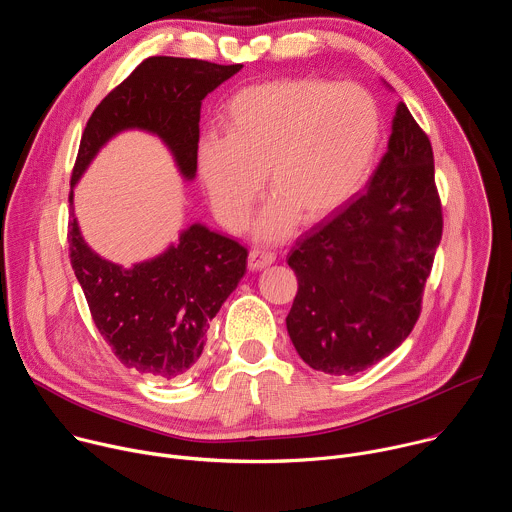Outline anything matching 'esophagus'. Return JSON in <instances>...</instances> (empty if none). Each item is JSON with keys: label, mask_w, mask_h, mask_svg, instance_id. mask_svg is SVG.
Segmentation results:
<instances>
[{"label": "esophagus", "mask_w": 512, "mask_h": 512, "mask_svg": "<svg viewBox=\"0 0 512 512\" xmlns=\"http://www.w3.org/2000/svg\"><path fill=\"white\" fill-rule=\"evenodd\" d=\"M275 261V253L273 251H265V249H251L249 253V267L251 269H265L267 265H271Z\"/></svg>", "instance_id": "esophagus-1"}]
</instances>
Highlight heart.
I'll return each instance as SVG.
<instances>
[{"instance_id": "heart-1", "label": "heart", "mask_w": 512, "mask_h": 512, "mask_svg": "<svg viewBox=\"0 0 512 512\" xmlns=\"http://www.w3.org/2000/svg\"><path fill=\"white\" fill-rule=\"evenodd\" d=\"M381 137L375 99L358 85L312 77L251 85L227 105V135H206L198 166L218 218L241 227L263 174L273 200L259 235L281 237L302 214L316 223L367 180Z\"/></svg>"}]
</instances>
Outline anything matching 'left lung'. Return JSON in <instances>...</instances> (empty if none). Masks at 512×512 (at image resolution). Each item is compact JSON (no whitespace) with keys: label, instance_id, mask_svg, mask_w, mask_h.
I'll use <instances>...</instances> for the list:
<instances>
[{"label":"left lung","instance_id":"8db88e82","mask_svg":"<svg viewBox=\"0 0 512 512\" xmlns=\"http://www.w3.org/2000/svg\"><path fill=\"white\" fill-rule=\"evenodd\" d=\"M442 229L431 141L399 103L367 192L289 253L298 294L285 324L304 362L354 375L391 354L421 314Z\"/></svg>","mask_w":512,"mask_h":512}]
</instances>
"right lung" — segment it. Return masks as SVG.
<instances>
[{
  "mask_svg": "<svg viewBox=\"0 0 512 512\" xmlns=\"http://www.w3.org/2000/svg\"><path fill=\"white\" fill-rule=\"evenodd\" d=\"M241 68L196 58H145L97 105L81 137L68 194L70 265L97 330L123 367L143 377L172 381L194 367L210 320L245 275L247 249L192 225L160 257L123 269L87 247L72 210V186L101 145L123 129L160 135L180 172L194 178L200 103Z\"/></svg>",
  "mask_w": 512,
  "mask_h": 512,
  "instance_id": "1",
  "label": "right lung"
}]
</instances>
